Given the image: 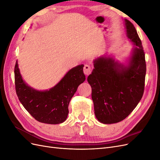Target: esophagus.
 <instances>
[{"label":"esophagus","mask_w":160,"mask_h":160,"mask_svg":"<svg viewBox=\"0 0 160 160\" xmlns=\"http://www.w3.org/2000/svg\"><path fill=\"white\" fill-rule=\"evenodd\" d=\"M83 72H84L85 75L87 77H88L91 73V67L89 65H85L84 66V68H83Z\"/></svg>","instance_id":"1"}]
</instances>
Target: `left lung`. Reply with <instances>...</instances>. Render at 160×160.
Returning a JSON list of instances; mask_svg holds the SVG:
<instances>
[{"label": "left lung", "mask_w": 160, "mask_h": 160, "mask_svg": "<svg viewBox=\"0 0 160 160\" xmlns=\"http://www.w3.org/2000/svg\"><path fill=\"white\" fill-rule=\"evenodd\" d=\"M127 37L134 47L128 65L111 57L94 60V69L88 77L96 118L104 124L118 123L126 118L142 98L146 63L142 41L136 29L125 19Z\"/></svg>", "instance_id": "8db88e82"}]
</instances>
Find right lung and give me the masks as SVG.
Wrapping results in <instances>:
<instances>
[{"mask_svg": "<svg viewBox=\"0 0 160 160\" xmlns=\"http://www.w3.org/2000/svg\"><path fill=\"white\" fill-rule=\"evenodd\" d=\"M83 65L73 67L49 90L38 91L23 81L17 61L14 67L16 93L23 107L38 122L47 124L64 122L68 106L79 85L85 80Z\"/></svg>", "mask_w": 160, "mask_h": 160, "instance_id": "1", "label": "right lung"}]
</instances>
